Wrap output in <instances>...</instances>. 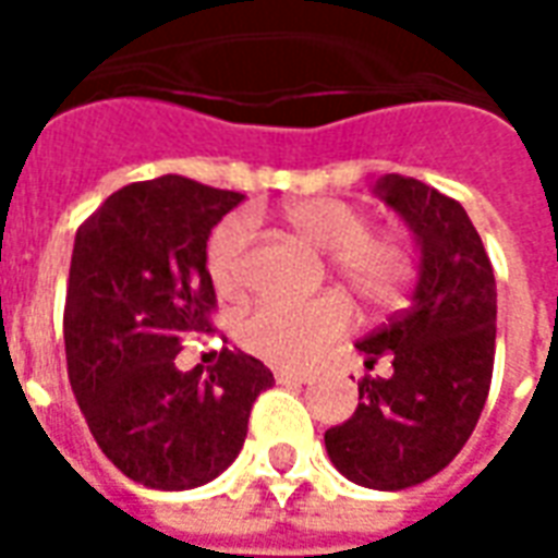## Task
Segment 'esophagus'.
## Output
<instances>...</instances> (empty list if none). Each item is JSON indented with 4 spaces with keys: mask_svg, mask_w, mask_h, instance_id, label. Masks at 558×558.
<instances>
[{
    "mask_svg": "<svg viewBox=\"0 0 558 558\" xmlns=\"http://www.w3.org/2000/svg\"><path fill=\"white\" fill-rule=\"evenodd\" d=\"M275 379L278 383H311L307 371H292V367H275Z\"/></svg>",
    "mask_w": 558,
    "mask_h": 558,
    "instance_id": "obj_1",
    "label": "esophagus"
}]
</instances>
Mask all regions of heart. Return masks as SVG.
<instances>
[{"instance_id": "obj_1", "label": "heart", "mask_w": 558, "mask_h": 558, "mask_svg": "<svg viewBox=\"0 0 558 558\" xmlns=\"http://www.w3.org/2000/svg\"><path fill=\"white\" fill-rule=\"evenodd\" d=\"M283 223L316 251H328V266L343 290L367 307H386L407 290L415 275V254L400 235L367 232L371 218L362 208L335 196L295 199L280 211ZM254 235L247 215H235L211 232L206 251L211 283L235 295L244 283V256ZM350 311L340 295L326 292L311 302L268 299L242 323L239 338L259 359L275 364L314 362L328 343L343 335Z\"/></svg>"}]
</instances>
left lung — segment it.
I'll list each match as a JSON object with an SVG mask.
<instances>
[{
    "instance_id": "8db88e82",
    "label": "left lung",
    "mask_w": 558,
    "mask_h": 558,
    "mask_svg": "<svg viewBox=\"0 0 558 558\" xmlns=\"http://www.w3.org/2000/svg\"><path fill=\"white\" fill-rule=\"evenodd\" d=\"M374 194L415 235L410 304L355 343L364 367L359 407L326 430L343 478L371 490H407L442 472L466 445L490 391L496 347V278L466 208L430 184L388 172Z\"/></svg>"
}]
</instances>
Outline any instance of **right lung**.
I'll list each match as a JSON object with an SVG mask.
<instances>
[{"instance_id":"right-lung-1","label":"right lung","mask_w":558,"mask_h":558,"mask_svg":"<svg viewBox=\"0 0 558 558\" xmlns=\"http://www.w3.org/2000/svg\"><path fill=\"white\" fill-rule=\"evenodd\" d=\"M242 199L160 175L107 196L74 239L68 379L98 448L151 490L218 478L242 451L254 400L275 386L266 364L244 352L175 367L184 340L211 328L206 242Z\"/></svg>"}]
</instances>
